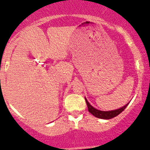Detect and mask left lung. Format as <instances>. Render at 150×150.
<instances>
[{
  "label": "left lung",
  "mask_w": 150,
  "mask_h": 150,
  "mask_svg": "<svg viewBox=\"0 0 150 150\" xmlns=\"http://www.w3.org/2000/svg\"><path fill=\"white\" fill-rule=\"evenodd\" d=\"M85 99H86V102L87 107H88V112H91V114L93 115V116H95V117L99 118V119H104V120H110V119L116 117V116H118L120 113H121V112L126 108L127 106H128V104H126V105L124 106V107H121L120 109L115 110L101 111L94 108V107L88 103V100H86V98H85Z\"/></svg>",
  "instance_id": "left-lung-1"
}]
</instances>
